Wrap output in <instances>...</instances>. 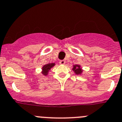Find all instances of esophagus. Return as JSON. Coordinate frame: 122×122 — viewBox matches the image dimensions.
<instances>
[{"instance_id": "1", "label": "esophagus", "mask_w": 122, "mask_h": 122, "mask_svg": "<svg viewBox=\"0 0 122 122\" xmlns=\"http://www.w3.org/2000/svg\"><path fill=\"white\" fill-rule=\"evenodd\" d=\"M59 63H60V64H64L66 63V61H65L64 60H60Z\"/></svg>"}]
</instances>
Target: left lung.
I'll return each instance as SVG.
<instances>
[{"mask_svg":"<svg viewBox=\"0 0 122 122\" xmlns=\"http://www.w3.org/2000/svg\"><path fill=\"white\" fill-rule=\"evenodd\" d=\"M73 70L76 74H80L82 73L83 71L81 70V68H80V66L79 65H74L73 66Z\"/></svg>","mask_w":122,"mask_h":122,"instance_id":"obj_1","label":"left lung"}]
</instances>
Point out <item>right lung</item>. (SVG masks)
<instances>
[{
	"label": "right lung",
	"mask_w": 122,
	"mask_h": 122,
	"mask_svg": "<svg viewBox=\"0 0 122 122\" xmlns=\"http://www.w3.org/2000/svg\"><path fill=\"white\" fill-rule=\"evenodd\" d=\"M54 66L55 63H49L43 66V67H42V74L45 76H46L51 68H52Z\"/></svg>",
	"instance_id": "1"
}]
</instances>
